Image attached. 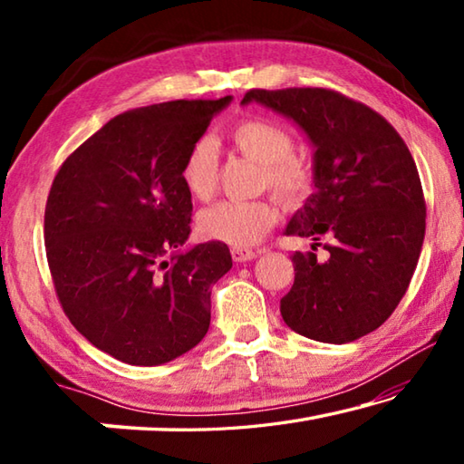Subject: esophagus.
Masks as SVG:
<instances>
[{"label":"esophagus","mask_w":464,"mask_h":464,"mask_svg":"<svg viewBox=\"0 0 464 464\" xmlns=\"http://www.w3.org/2000/svg\"><path fill=\"white\" fill-rule=\"evenodd\" d=\"M231 257L233 262H249L257 257V251L254 249H246V247H231Z\"/></svg>","instance_id":"34e87169"}]
</instances>
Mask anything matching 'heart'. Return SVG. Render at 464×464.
Returning a JSON list of instances; mask_svg holds the SVG:
<instances>
[{
    "label": "heart",
    "mask_w": 464,
    "mask_h": 464,
    "mask_svg": "<svg viewBox=\"0 0 464 464\" xmlns=\"http://www.w3.org/2000/svg\"><path fill=\"white\" fill-rule=\"evenodd\" d=\"M231 143L241 155L260 163V186L268 188L282 207L298 208L315 188V168L307 157L295 153L290 132L266 119H247L231 129ZM179 179L196 200H208L218 182V151L213 139L202 137L188 149ZM276 207L268 198L221 200L200 210L196 227L204 239L235 247L256 243L276 223Z\"/></svg>",
    "instance_id": "b5f03b06"
}]
</instances>
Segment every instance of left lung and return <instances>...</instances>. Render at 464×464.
Here are the masks:
<instances>
[{
  "instance_id": "8db88e82",
  "label": "left lung",
  "mask_w": 464,
  "mask_h": 464,
  "mask_svg": "<svg viewBox=\"0 0 464 464\" xmlns=\"http://www.w3.org/2000/svg\"><path fill=\"white\" fill-rule=\"evenodd\" d=\"M247 102L293 119L315 147V192L286 235L324 245L328 257L293 256L282 319L311 340L354 342L391 317L420 260L426 200L410 149L379 112L340 92L249 90Z\"/></svg>"
}]
</instances>
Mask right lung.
<instances>
[{
  "label": "right lung",
  "mask_w": 464,
  "mask_h": 464,
  "mask_svg": "<svg viewBox=\"0 0 464 464\" xmlns=\"http://www.w3.org/2000/svg\"><path fill=\"white\" fill-rule=\"evenodd\" d=\"M229 102L122 112L53 179L44 247L54 293L77 332L121 362L166 364L208 332L210 286L233 262L223 241L179 251L192 217L179 166Z\"/></svg>",
  "instance_id": "1"
}]
</instances>
